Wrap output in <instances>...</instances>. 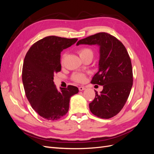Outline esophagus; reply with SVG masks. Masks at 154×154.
<instances>
[{
    "label": "esophagus",
    "instance_id": "obj_1",
    "mask_svg": "<svg viewBox=\"0 0 154 154\" xmlns=\"http://www.w3.org/2000/svg\"><path fill=\"white\" fill-rule=\"evenodd\" d=\"M78 88H79V91H83V90H85V87H82V86H81V87H78Z\"/></svg>",
    "mask_w": 154,
    "mask_h": 154
}]
</instances>
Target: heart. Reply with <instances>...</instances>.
<instances>
[{
	"mask_svg": "<svg viewBox=\"0 0 154 154\" xmlns=\"http://www.w3.org/2000/svg\"><path fill=\"white\" fill-rule=\"evenodd\" d=\"M78 53L80 54L81 58H84L87 57H88V56H92L93 57V51L88 48H81L80 50L78 51ZM66 54H63L62 55V57L61 59V63H63L64 61V58L66 57ZM72 80L74 82H78V83H82L83 82H84L85 80V74L83 73H76L74 74L72 76Z\"/></svg>",
	"mask_w": 154,
	"mask_h": 154,
	"instance_id": "b5f03b06",
	"label": "heart"
}]
</instances>
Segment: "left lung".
Returning a JSON list of instances; mask_svg holds the SVG:
<instances>
[{
  "label": "left lung",
  "mask_w": 154,
  "mask_h": 154,
  "mask_svg": "<svg viewBox=\"0 0 154 154\" xmlns=\"http://www.w3.org/2000/svg\"><path fill=\"white\" fill-rule=\"evenodd\" d=\"M100 46L99 71L91 83L103 85L100 94L89 103L91 112L102 119L117 115L127 101L133 85L132 63L124 45L107 32H98L79 40L76 45Z\"/></svg>",
  "instance_id": "left-lung-1"
}]
</instances>
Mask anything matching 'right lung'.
<instances>
[{
  "label": "right lung",
  "instance_id": "add662e5",
  "mask_svg": "<svg viewBox=\"0 0 154 154\" xmlns=\"http://www.w3.org/2000/svg\"><path fill=\"white\" fill-rule=\"evenodd\" d=\"M77 40L46 36L32 44L24 58L22 78L26 96L32 108L45 119L57 120L66 115L70 98L79 91L72 85L58 91L53 82L54 74L61 71L60 53Z\"/></svg>",
  "mask_w": 154,
  "mask_h": 154
}]
</instances>
